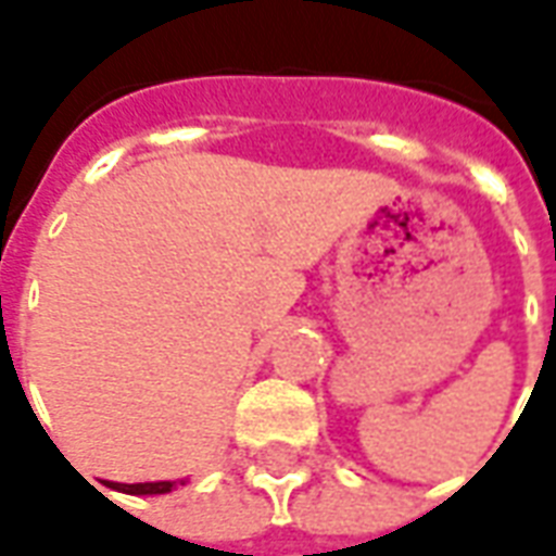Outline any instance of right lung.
<instances>
[{"instance_id": "add662e5", "label": "right lung", "mask_w": 556, "mask_h": 556, "mask_svg": "<svg viewBox=\"0 0 556 556\" xmlns=\"http://www.w3.org/2000/svg\"><path fill=\"white\" fill-rule=\"evenodd\" d=\"M106 485L115 491H125V494H169L178 482L163 479V482H134V485H125V482H106ZM181 485H184V479H181Z\"/></svg>"}]
</instances>
